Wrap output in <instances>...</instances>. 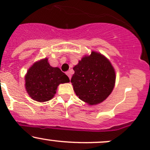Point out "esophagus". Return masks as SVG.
Segmentation results:
<instances>
[{
	"label": "esophagus",
	"instance_id": "esophagus-1",
	"mask_svg": "<svg viewBox=\"0 0 150 150\" xmlns=\"http://www.w3.org/2000/svg\"><path fill=\"white\" fill-rule=\"evenodd\" d=\"M66 75H68V77H69V79H70V78H71V74H70V72H69V71L66 72Z\"/></svg>",
	"mask_w": 150,
	"mask_h": 150
}]
</instances>
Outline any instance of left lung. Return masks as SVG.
I'll use <instances>...</instances> for the list:
<instances>
[{
    "instance_id": "obj_1",
    "label": "left lung",
    "mask_w": 150,
    "mask_h": 150,
    "mask_svg": "<svg viewBox=\"0 0 150 150\" xmlns=\"http://www.w3.org/2000/svg\"><path fill=\"white\" fill-rule=\"evenodd\" d=\"M71 80L79 99L93 106L103 102L112 92L116 72L111 62L101 53L92 51L73 68Z\"/></svg>"
}]
</instances>
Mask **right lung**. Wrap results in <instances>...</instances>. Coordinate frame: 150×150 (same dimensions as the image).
<instances>
[{
  "instance_id": "1",
  "label": "right lung",
  "mask_w": 150,
  "mask_h": 150,
  "mask_svg": "<svg viewBox=\"0 0 150 150\" xmlns=\"http://www.w3.org/2000/svg\"><path fill=\"white\" fill-rule=\"evenodd\" d=\"M25 80L27 94L39 102L51 100L60 84L70 82L59 68L50 65L48 58L35 62L27 70Z\"/></svg>"
}]
</instances>
